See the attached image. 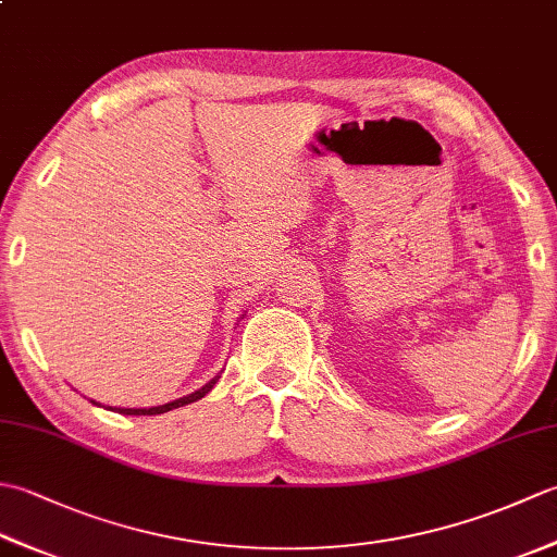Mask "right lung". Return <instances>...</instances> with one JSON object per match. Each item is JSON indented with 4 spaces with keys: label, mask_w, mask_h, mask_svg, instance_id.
Instances as JSON below:
<instances>
[{
    "label": "right lung",
    "mask_w": 557,
    "mask_h": 557,
    "mask_svg": "<svg viewBox=\"0 0 557 557\" xmlns=\"http://www.w3.org/2000/svg\"><path fill=\"white\" fill-rule=\"evenodd\" d=\"M218 377L220 375H215L212 377V381H208L203 387H198L196 393H191V395H186V397H180V399H174V401H168V405H160V407H148V409H124V407H110L112 411H120V413H126V417H156V413H164V411H172V409H180V407H184V405H191V401H198L200 397H206L212 387H215V383H218ZM92 405H98L96 399H90ZM100 407V405H98Z\"/></svg>",
    "instance_id": "add662e5"
}]
</instances>
